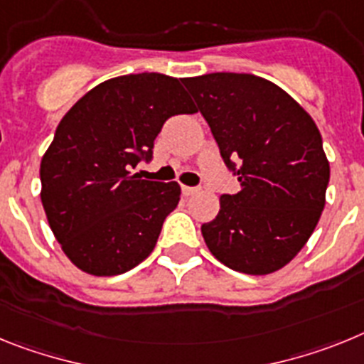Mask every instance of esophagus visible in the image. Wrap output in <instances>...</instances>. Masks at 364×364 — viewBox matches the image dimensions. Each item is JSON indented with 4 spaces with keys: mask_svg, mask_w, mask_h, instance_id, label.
I'll use <instances>...</instances> for the list:
<instances>
[{
    "mask_svg": "<svg viewBox=\"0 0 364 364\" xmlns=\"http://www.w3.org/2000/svg\"><path fill=\"white\" fill-rule=\"evenodd\" d=\"M198 188H194V186H183V194L185 196H194V194H198Z\"/></svg>",
    "mask_w": 364,
    "mask_h": 364,
    "instance_id": "esophagus-1",
    "label": "esophagus"
}]
</instances>
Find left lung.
Segmentation results:
<instances>
[{"mask_svg": "<svg viewBox=\"0 0 364 364\" xmlns=\"http://www.w3.org/2000/svg\"><path fill=\"white\" fill-rule=\"evenodd\" d=\"M240 191L201 225L213 257L245 274L282 269L314 235L330 163L315 121L291 95L249 73L183 78Z\"/></svg>", "mask_w": 364, "mask_h": 364, "instance_id": "1", "label": "left lung"}]
</instances>
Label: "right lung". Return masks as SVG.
<instances>
[{
	"label": "right lung",
	"mask_w": 364,
	"mask_h": 364,
	"mask_svg": "<svg viewBox=\"0 0 364 364\" xmlns=\"http://www.w3.org/2000/svg\"><path fill=\"white\" fill-rule=\"evenodd\" d=\"M181 80L159 73L109 78L64 115L40 164L43 210L65 257L84 273L113 277L154 251L178 207L176 181L139 179L172 115L194 113Z\"/></svg>",
	"instance_id": "add662e5"
}]
</instances>
